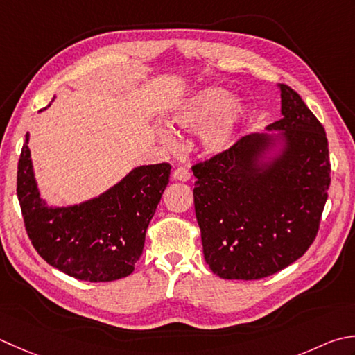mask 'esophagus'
<instances>
[{
  "label": "esophagus",
  "instance_id": "34e87169",
  "mask_svg": "<svg viewBox=\"0 0 355 355\" xmlns=\"http://www.w3.org/2000/svg\"><path fill=\"white\" fill-rule=\"evenodd\" d=\"M172 178L173 180H180V182H187V180L191 178V173H189V171H187L186 168H183V166H180V168L173 169Z\"/></svg>",
  "mask_w": 355,
  "mask_h": 355
}]
</instances>
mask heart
<instances>
[{
	"label": "heart",
	"instance_id": "obj_1",
	"mask_svg": "<svg viewBox=\"0 0 355 355\" xmlns=\"http://www.w3.org/2000/svg\"><path fill=\"white\" fill-rule=\"evenodd\" d=\"M243 109L232 95L221 87H206L187 100L173 114V123L186 132H200V144L206 154H221L234 143ZM159 138L173 144L169 130L159 129Z\"/></svg>",
	"mask_w": 355,
	"mask_h": 355
}]
</instances>
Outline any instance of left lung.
I'll list each match as a JSON object with an SVG mask.
<instances>
[{"label": "left lung", "mask_w": 355, "mask_h": 355, "mask_svg": "<svg viewBox=\"0 0 355 355\" xmlns=\"http://www.w3.org/2000/svg\"><path fill=\"white\" fill-rule=\"evenodd\" d=\"M282 115L268 130L192 166L205 260L226 280H259L289 266L315 240L331 184L324 128L294 89L280 85ZM285 140L270 165L258 157Z\"/></svg>", "instance_id": "left-lung-1"}]
</instances>
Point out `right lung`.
I'll list each match as a JSON object with an SVG mask.
<instances>
[{
  "label": "right lung",
  "instance_id": "add662e5",
  "mask_svg": "<svg viewBox=\"0 0 355 355\" xmlns=\"http://www.w3.org/2000/svg\"><path fill=\"white\" fill-rule=\"evenodd\" d=\"M29 135L21 149L17 193L26 232L41 259L85 282H112L132 274L144 246L171 164L135 168L100 197L69 207H49L33 178Z\"/></svg>",
  "mask_w": 355,
  "mask_h": 355
}]
</instances>
